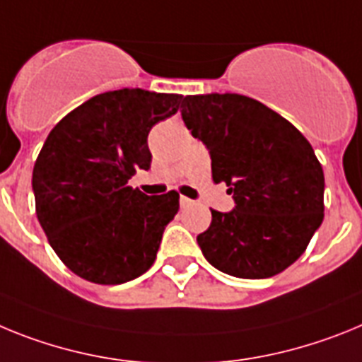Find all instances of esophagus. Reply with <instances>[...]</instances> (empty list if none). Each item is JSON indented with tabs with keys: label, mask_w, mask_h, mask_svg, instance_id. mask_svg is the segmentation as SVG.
<instances>
[{
	"label": "esophagus",
	"mask_w": 362,
	"mask_h": 362,
	"mask_svg": "<svg viewBox=\"0 0 362 362\" xmlns=\"http://www.w3.org/2000/svg\"><path fill=\"white\" fill-rule=\"evenodd\" d=\"M193 206V200H189L187 197H180V207H189Z\"/></svg>",
	"instance_id": "34e87169"
}]
</instances>
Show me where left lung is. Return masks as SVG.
<instances>
[{
  "label": "left lung",
  "mask_w": 362,
  "mask_h": 362,
  "mask_svg": "<svg viewBox=\"0 0 362 362\" xmlns=\"http://www.w3.org/2000/svg\"><path fill=\"white\" fill-rule=\"evenodd\" d=\"M182 120L211 156L213 182H226L235 209H211L197 237L211 266L238 279H268L306 251L325 218V173L295 125L242 94H197Z\"/></svg>",
  "instance_id": "8db88e82"
}]
</instances>
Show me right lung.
Returning <instances> with one entry per match:
<instances>
[{
	"label": "right lung",
	"instance_id": "add662e5",
	"mask_svg": "<svg viewBox=\"0 0 362 362\" xmlns=\"http://www.w3.org/2000/svg\"><path fill=\"white\" fill-rule=\"evenodd\" d=\"M180 94H96L54 125L33 171L36 215L62 262L94 284H124L153 266L178 193L127 184L151 168L147 134L178 111Z\"/></svg>",
	"mask_w": 362,
	"mask_h": 362
}]
</instances>
